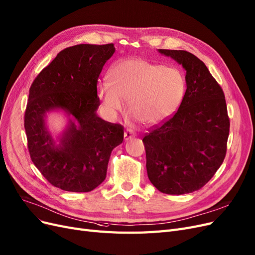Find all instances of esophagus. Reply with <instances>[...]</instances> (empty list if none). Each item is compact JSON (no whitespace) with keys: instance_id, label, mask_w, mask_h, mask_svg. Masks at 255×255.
<instances>
[{"instance_id":"1","label":"esophagus","mask_w":255,"mask_h":255,"mask_svg":"<svg viewBox=\"0 0 255 255\" xmlns=\"http://www.w3.org/2000/svg\"><path fill=\"white\" fill-rule=\"evenodd\" d=\"M135 136H136V135H135L130 129H127V130L125 131V139H126V140L133 139V138H135Z\"/></svg>"}]
</instances>
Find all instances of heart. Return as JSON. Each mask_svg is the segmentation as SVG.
I'll return each mask as SVG.
<instances>
[{"instance_id":"obj_1","label":"heart","mask_w":255,"mask_h":255,"mask_svg":"<svg viewBox=\"0 0 255 255\" xmlns=\"http://www.w3.org/2000/svg\"><path fill=\"white\" fill-rule=\"evenodd\" d=\"M109 84L101 83L98 95L111 115L122 110L144 125H154L177 110L186 92L183 76L176 67L157 65L142 59H125L109 72Z\"/></svg>"}]
</instances>
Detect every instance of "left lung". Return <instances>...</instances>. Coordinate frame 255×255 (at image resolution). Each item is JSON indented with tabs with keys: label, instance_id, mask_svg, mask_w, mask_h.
<instances>
[{
	"label": "left lung",
	"instance_id": "obj_1",
	"mask_svg": "<svg viewBox=\"0 0 255 255\" xmlns=\"http://www.w3.org/2000/svg\"><path fill=\"white\" fill-rule=\"evenodd\" d=\"M159 51L182 64L187 90L174 115L142 139L147 176L164 194H187L203 188L222 165L230 119L223 89L203 61L186 50Z\"/></svg>",
	"mask_w": 255,
	"mask_h": 255
}]
</instances>
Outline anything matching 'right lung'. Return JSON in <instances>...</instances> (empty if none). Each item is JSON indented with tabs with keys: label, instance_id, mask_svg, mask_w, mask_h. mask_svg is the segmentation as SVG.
Returning <instances> with one entry per match:
<instances>
[{
	"label": "right lung",
	"instance_id": "right-lung-1",
	"mask_svg": "<svg viewBox=\"0 0 255 255\" xmlns=\"http://www.w3.org/2000/svg\"><path fill=\"white\" fill-rule=\"evenodd\" d=\"M114 44H79L61 50L34 78L24 114L31 161L52 186L68 192H91L107 177L114 147L124 141V127L96 115L97 83ZM52 108L72 115L61 144L55 147L43 125Z\"/></svg>",
	"mask_w": 255,
	"mask_h": 255
}]
</instances>
